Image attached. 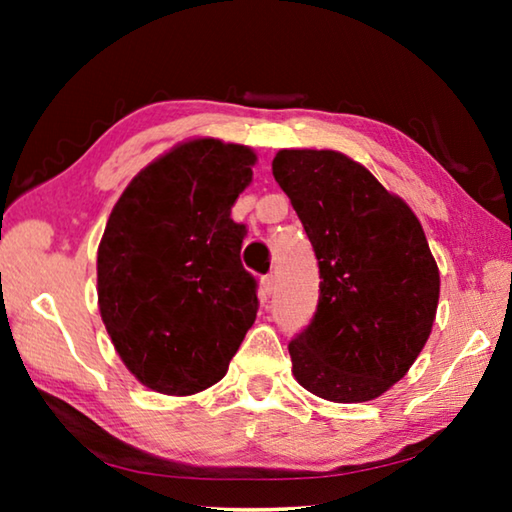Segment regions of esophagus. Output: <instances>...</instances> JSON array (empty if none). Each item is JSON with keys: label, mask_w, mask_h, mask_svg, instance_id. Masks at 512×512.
<instances>
[{"label": "esophagus", "mask_w": 512, "mask_h": 512, "mask_svg": "<svg viewBox=\"0 0 512 512\" xmlns=\"http://www.w3.org/2000/svg\"><path fill=\"white\" fill-rule=\"evenodd\" d=\"M262 291H264V296H271V293L275 291V275L273 273L262 277Z\"/></svg>", "instance_id": "esophagus-1"}]
</instances>
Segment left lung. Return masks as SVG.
<instances>
[{
  "instance_id": "1",
  "label": "left lung",
  "mask_w": 512,
  "mask_h": 512,
  "mask_svg": "<svg viewBox=\"0 0 512 512\" xmlns=\"http://www.w3.org/2000/svg\"><path fill=\"white\" fill-rule=\"evenodd\" d=\"M273 176L300 216L320 268L311 323L289 343L298 384L329 402H368L418 359L440 275L400 196L339 151L284 149Z\"/></svg>"
}]
</instances>
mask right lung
Listing matches in <instances>:
<instances>
[{
  "label": "right lung",
  "mask_w": 512,
  "mask_h": 512,
  "mask_svg": "<svg viewBox=\"0 0 512 512\" xmlns=\"http://www.w3.org/2000/svg\"><path fill=\"white\" fill-rule=\"evenodd\" d=\"M255 160L248 146L212 137L178 144L112 207L97 255L99 311L121 361L153 391L210 388L255 323L246 225L230 219Z\"/></svg>",
  "instance_id": "add662e5"
}]
</instances>
